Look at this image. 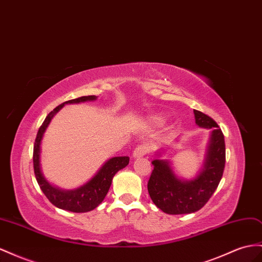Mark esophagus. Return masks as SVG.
I'll return each instance as SVG.
<instances>
[{"mask_svg":"<svg viewBox=\"0 0 262 262\" xmlns=\"http://www.w3.org/2000/svg\"><path fill=\"white\" fill-rule=\"evenodd\" d=\"M151 151V145L150 144H140L136 146L133 151V158H140L144 157L148 152Z\"/></svg>","mask_w":262,"mask_h":262,"instance_id":"34e87169","label":"esophagus"}]
</instances>
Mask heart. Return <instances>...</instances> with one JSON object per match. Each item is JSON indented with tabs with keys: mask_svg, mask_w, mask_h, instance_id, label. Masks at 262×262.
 <instances>
[{
	"mask_svg": "<svg viewBox=\"0 0 262 262\" xmlns=\"http://www.w3.org/2000/svg\"><path fill=\"white\" fill-rule=\"evenodd\" d=\"M155 120H157V121H160L161 119H160V118H155Z\"/></svg>",
	"mask_w": 262,
	"mask_h": 262,
	"instance_id": "obj_1",
	"label": "heart"
}]
</instances>
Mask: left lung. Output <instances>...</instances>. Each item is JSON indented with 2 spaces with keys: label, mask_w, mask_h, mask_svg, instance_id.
Listing matches in <instances>:
<instances>
[{
  "label": "left lung",
  "mask_w": 262,
  "mask_h": 262,
  "mask_svg": "<svg viewBox=\"0 0 262 262\" xmlns=\"http://www.w3.org/2000/svg\"><path fill=\"white\" fill-rule=\"evenodd\" d=\"M194 115L197 125L213 130L200 175L193 181L184 182L176 178L168 162H152L153 171L147 182L148 194L157 207L169 215L190 214L200 210L214 194L223 178L226 162L224 134L209 116L199 110H194Z\"/></svg>",
  "instance_id": "obj_1"
}]
</instances>
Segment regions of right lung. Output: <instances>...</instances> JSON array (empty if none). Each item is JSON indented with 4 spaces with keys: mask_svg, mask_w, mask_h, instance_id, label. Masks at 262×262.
Wrapping results in <instances>:
<instances>
[{
    "mask_svg": "<svg viewBox=\"0 0 262 262\" xmlns=\"http://www.w3.org/2000/svg\"><path fill=\"white\" fill-rule=\"evenodd\" d=\"M96 96H83L76 99H72L59 104L56 107L52 112H49L48 116L45 118L44 122L39 126L36 139L34 143V151H33V164H34V173L35 178L38 183L40 189L51 202L54 206L60 209H65L74 213H86L95 209L99 204H100L108 190L110 188L112 179L115 174L120 171V169L125 167L129 164L128 157H116L110 159L108 162H105L104 165L99 169V172L96 174L94 179H91L88 183L84 184L83 186L74 189V190H61L52 186L45 179L40 171L39 164V153H40V141L43 138V134L47 128V125L51 122L52 118L55 114L63 107L65 103H78L88 100H96Z\"/></svg>",
    "mask_w": 262,
    "mask_h": 262,
    "instance_id": "1",
    "label": "right lung"
}]
</instances>
